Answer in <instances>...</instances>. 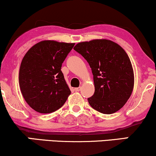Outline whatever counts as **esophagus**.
<instances>
[{
  "label": "esophagus",
  "instance_id": "esophagus-1",
  "mask_svg": "<svg viewBox=\"0 0 156 156\" xmlns=\"http://www.w3.org/2000/svg\"><path fill=\"white\" fill-rule=\"evenodd\" d=\"M80 89H81V87H77V88H75V91H76V92H79V91H80Z\"/></svg>",
  "mask_w": 156,
  "mask_h": 156
}]
</instances>
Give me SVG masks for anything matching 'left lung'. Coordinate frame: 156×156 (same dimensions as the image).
<instances>
[{
	"label": "left lung",
	"mask_w": 156,
	"mask_h": 156,
	"mask_svg": "<svg viewBox=\"0 0 156 156\" xmlns=\"http://www.w3.org/2000/svg\"><path fill=\"white\" fill-rule=\"evenodd\" d=\"M74 50L92 69L94 93L88 98L89 105L105 114L122 108L134 84L131 62L123 48L108 39H94L77 44Z\"/></svg>",
	"instance_id": "8db88e82"
}]
</instances>
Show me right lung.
<instances>
[{"instance_id": "right-lung-1", "label": "right lung", "mask_w": 156, "mask_h": 156, "mask_svg": "<svg viewBox=\"0 0 156 156\" xmlns=\"http://www.w3.org/2000/svg\"><path fill=\"white\" fill-rule=\"evenodd\" d=\"M74 45L42 41L30 48L23 57L19 72L20 87L25 101L36 112H55L70 94L61 69Z\"/></svg>"}]
</instances>
